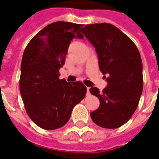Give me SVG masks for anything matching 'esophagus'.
<instances>
[{
  "mask_svg": "<svg viewBox=\"0 0 159 159\" xmlns=\"http://www.w3.org/2000/svg\"><path fill=\"white\" fill-rule=\"evenodd\" d=\"M87 95H90V88L89 87H87Z\"/></svg>",
  "mask_w": 159,
  "mask_h": 159,
  "instance_id": "1",
  "label": "esophagus"
}]
</instances>
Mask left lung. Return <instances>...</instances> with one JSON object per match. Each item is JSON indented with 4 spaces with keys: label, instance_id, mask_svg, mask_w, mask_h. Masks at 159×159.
<instances>
[{
    "label": "left lung",
    "instance_id": "left-lung-1",
    "mask_svg": "<svg viewBox=\"0 0 159 159\" xmlns=\"http://www.w3.org/2000/svg\"><path fill=\"white\" fill-rule=\"evenodd\" d=\"M82 30L96 48L99 68L108 83L102 92L97 87L90 89L100 101L91 118L102 128H119L133 116L143 92L140 53L133 41L113 25H87Z\"/></svg>",
    "mask_w": 159,
    "mask_h": 159
}]
</instances>
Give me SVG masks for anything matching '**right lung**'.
Here are the masks:
<instances>
[{
	"mask_svg": "<svg viewBox=\"0 0 159 159\" xmlns=\"http://www.w3.org/2000/svg\"><path fill=\"white\" fill-rule=\"evenodd\" d=\"M82 25L64 21L49 24L34 37L24 51L20 91L26 112L40 128L53 130L69 120L73 107L86 96L81 82L59 79V69L72 39H83Z\"/></svg>",
	"mask_w": 159,
	"mask_h": 159,
	"instance_id": "right-lung-1",
	"label": "right lung"
}]
</instances>
